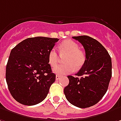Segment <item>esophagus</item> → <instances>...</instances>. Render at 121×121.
Wrapping results in <instances>:
<instances>
[{"label":"esophagus","instance_id":"obj_1","mask_svg":"<svg viewBox=\"0 0 121 121\" xmlns=\"http://www.w3.org/2000/svg\"><path fill=\"white\" fill-rule=\"evenodd\" d=\"M60 77H61L60 75H58V74H57L56 76V80H58L60 78Z\"/></svg>","mask_w":121,"mask_h":121}]
</instances>
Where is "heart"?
<instances>
[{"label": "heart", "mask_w": 121, "mask_h": 121, "mask_svg": "<svg viewBox=\"0 0 121 121\" xmlns=\"http://www.w3.org/2000/svg\"><path fill=\"white\" fill-rule=\"evenodd\" d=\"M61 55L66 56L64 64L55 67L59 62L60 57L55 49H52L48 54V63L53 68V72L58 74H66L73 72L75 68H81L86 60L85 53L80 49L79 45L72 40H65L59 46Z\"/></svg>", "instance_id": "b5f03b06"}]
</instances>
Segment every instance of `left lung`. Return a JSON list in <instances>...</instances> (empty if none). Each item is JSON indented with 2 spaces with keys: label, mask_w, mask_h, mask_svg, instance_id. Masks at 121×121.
<instances>
[{
  "label": "left lung",
  "mask_w": 121,
  "mask_h": 121,
  "mask_svg": "<svg viewBox=\"0 0 121 121\" xmlns=\"http://www.w3.org/2000/svg\"><path fill=\"white\" fill-rule=\"evenodd\" d=\"M85 49L84 64L76 76H68L64 94L69 103L85 108L98 103L108 90L112 76V61L100 43L87 35L73 37Z\"/></svg>",
  "instance_id": "8db88e82"
}]
</instances>
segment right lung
Listing matches in <instances>:
<instances>
[{
    "label": "right lung",
    "instance_id": "right-lung-1",
    "mask_svg": "<svg viewBox=\"0 0 121 121\" xmlns=\"http://www.w3.org/2000/svg\"><path fill=\"white\" fill-rule=\"evenodd\" d=\"M57 38L31 37L11 50L6 68V80L12 96L19 103L32 106L48 95L56 74L48 63L49 51Z\"/></svg>",
    "mask_w": 121,
    "mask_h": 121
}]
</instances>
